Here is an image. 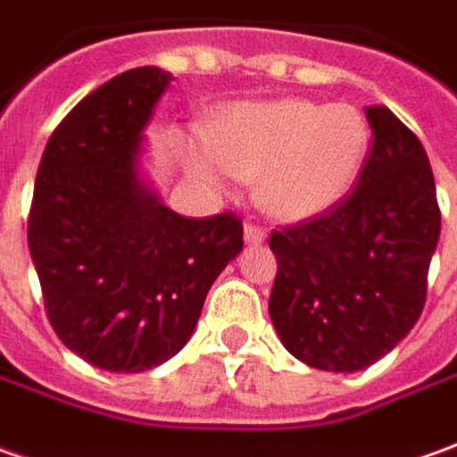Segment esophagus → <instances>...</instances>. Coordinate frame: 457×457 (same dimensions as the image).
<instances>
[{
	"label": "esophagus",
	"mask_w": 457,
	"mask_h": 457,
	"mask_svg": "<svg viewBox=\"0 0 457 457\" xmlns=\"http://www.w3.org/2000/svg\"><path fill=\"white\" fill-rule=\"evenodd\" d=\"M265 237H268V232H265L262 228H257V225H253V222H247V225H245V242H247V245H262Z\"/></svg>",
	"instance_id": "1"
}]
</instances>
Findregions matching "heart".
Masks as SVG:
<instances>
[{"label":"heart","mask_w":457,"mask_h":457,"mask_svg":"<svg viewBox=\"0 0 457 457\" xmlns=\"http://www.w3.org/2000/svg\"><path fill=\"white\" fill-rule=\"evenodd\" d=\"M370 150V127L353 104L287 97L237 104L189 152V164L212 189L254 179L272 217L325 215L355 187Z\"/></svg>","instance_id":"obj_1"}]
</instances>
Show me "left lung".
Returning a JSON list of instances; mask_svg holds the SVG:
<instances>
[{
  "label": "left lung",
  "mask_w": 457,
  "mask_h": 457,
  "mask_svg": "<svg viewBox=\"0 0 457 457\" xmlns=\"http://www.w3.org/2000/svg\"><path fill=\"white\" fill-rule=\"evenodd\" d=\"M370 157L328 215L272 232L270 318L300 362L370 368L418 322L440 240L436 179L420 139L387 107H368Z\"/></svg>",
  "instance_id": "1"
}]
</instances>
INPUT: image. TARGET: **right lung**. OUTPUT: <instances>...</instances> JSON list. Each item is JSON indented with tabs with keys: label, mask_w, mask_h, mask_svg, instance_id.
Masks as SVG:
<instances>
[{
	"label": "right lung",
	"mask_w": 457,
	"mask_h": 457,
	"mask_svg": "<svg viewBox=\"0 0 457 457\" xmlns=\"http://www.w3.org/2000/svg\"><path fill=\"white\" fill-rule=\"evenodd\" d=\"M175 77L117 74L49 137L27 225L46 318L95 368L142 372L195 333L217 275L242 250L235 215H177L145 175V129Z\"/></svg>",
	"instance_id": "1"
}]
</instances>
